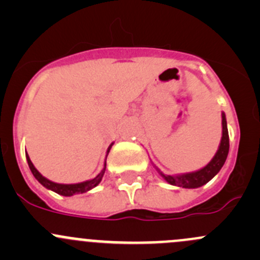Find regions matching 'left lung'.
Returning <instances> with one entry per match:
<instances>
[{
	"label": "left lung",
	"instance_id": "left-lung-1",
	"mask_svg": "<svg viewBox=\"0 0 260 260\" xmlns=\"http://www.w3.org/2000/svg\"><path fill=\"white\" fill-rule=\"evenodd\" d=\"M221 124H222V136L221 141H220L219 148H217L216 153L212 157V159L203 169L198 170L193 172H187V174L181 175H165L161 170L157 166L153 167L156 171L166 180L170 185L179 186L183 188H198L208 183L217 172L221 170L224 166L225 161H226L228 153H229V133H228V124H226V117L225 113H221Z\"/></svg>",
	"mask_w": 260,
	"mask_h": 260
}]
</instances>
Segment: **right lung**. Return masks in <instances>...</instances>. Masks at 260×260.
<instances>
[{
    "instance_id": "1",
    "label": "right lung",
    "mask_w": 260,
    "mask_h": 260,
    "mask_svg": "<svg viewBox=\"0 0 260 260\" xmlns=\"http://www.w3.org/2000/svg\"><path fill=\"white\" fill-rule=\"evenodd\" d=\"M112 146H113V143H112V145L108 147V149H107V156H108ZM26 159H27L28 167H30L31 172H32V175L35 176V179L38 180L44 187H46L48 190L54 191V192L59 193V195H62V196H73L75 195V193L88 192L89 190H91V188H94L95 186H98L99 182H101L102 179H103V175L104 172H106V165H107V162L104 161V169L91 180H86V181H83V182H78V183H57V182H52V181H50L46 179V177H44L43 175L35 169V166H34V164L31 162L30 157H28L27 153H26Z\"/></svg>"
}]
</instances>
